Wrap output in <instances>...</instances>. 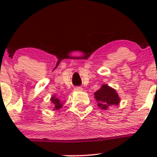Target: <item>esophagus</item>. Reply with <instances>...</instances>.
I'll return each mask as SVG.
<instances>
[{
  "instance_id": "esophagus-1",
  "label": "esophagus",
  "mask_w": 157,
  "mask_h": 157,
  "mask_svg": "<svg viewBox=\"0 0 157 157\" xmlns=\"http://www.w3.org/2000/svg\"><path fill=\"white\" fill-rule=\"evenodd\" d=\"M82 90H83V88H82L81 86H76V87L74 88V90H76V91H81Z\"/></svg>"
}]
</instances>
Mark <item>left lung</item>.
Listing matches in <instances>:
<instances>
[{
  "mask_svg": "<svg viewBox=\"0 0 157 157\" xmlns=\"http://www.w3.org/2000/svg\"><path fill=\"white\" fill-rule=\"evenodd\" d=\"M94 95L98 106L102 109H107L111 105H117L119 103L120 99L118 93L108 85H102L99 90L95 92Z\"/></svg>",
  "mask_w": 157,
  "mask_h": 157,
  "instance_id": "left-lung-1",
  "label": "left lung"
}]
</instances>
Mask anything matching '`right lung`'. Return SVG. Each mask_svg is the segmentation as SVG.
I'll return each instance as SVG.
<instances>
[{"label":"right lung","instance_id":"add662e5","mask_svg":"<svg viewBox=\"0 0 157 157\" xmlns=\"http://www.w3.org/2000/svg\"><path fill=\"white\" fill-rule=\"evenodd\" d=\"M51 101L52 102V105H53V109L54 110H58V109H61L62 107V104H61V100L58 99L56 96H53L51 99Z\"/></svg>","mask_w":157,"mask_h":157}]
</instances>
